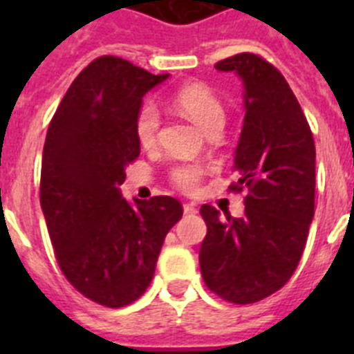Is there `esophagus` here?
<instances>
[{
  "label": "esophagus",
  "instance_id": "1",
  "mask_svg": "<svg viewBox=\"0 0 354 354\" xmlns=\"http://www.w3.org/2000/svg\"><path fill=\"white\" fill-rule=\"evenodd\" d=\"M198 209L195 204H184V214H196Z\"/></svg>",
  "mask_w": 354,
  "mask_h": 354
}]
</instances>
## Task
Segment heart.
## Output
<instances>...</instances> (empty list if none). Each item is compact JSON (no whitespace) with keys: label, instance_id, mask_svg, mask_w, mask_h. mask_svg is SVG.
<instances>
[{"label":"heart","instance_id":"heart-1","mask_svg":"<svg viewBox=\"0 0 354 354\" xmlns=\"http://www.w3.org/2000/svg\"><path fill=\"white\" fill-rule=\"evenodd\" d=\"M174 106L180 113L193 120L205 133L220 131L225 122V108L221 101L202 83H189L180 86L174 95ZM161 118L154 104H143L136 115L134 134L142 147L150 149L158 142ZM204 168L198 165H180L171 170L170 177L175 186L183 192L192 193L198 187Z\"/></svg>","mask_w":354,"mask_h":354}]
</instances>
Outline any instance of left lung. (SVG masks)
Listing matches in <instances>:
<instances>
[{"label":"left lung","instance_id":"left-lung-1","mask_svg":"<svg viewBox=\"0 0 354 354\" xmlns=\"http://www.w3.org/2000/svg\"><path fill=\"white\" fill-rule=\"evenodd\" d=\"M243 81L245 124L234 156L248 187L245 216L232 218L204 204L207 236L200 246V271L214 294L237 305L261 301L292 277L314 220L315 145L298 99L286 77L252 53L214 65Z\"/></svg>","mask_w":354,"mask_h":354}]
</instances>
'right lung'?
<instances>
[{
  "instance_id": "1",
  "label": "right lung",
  "mask_w": 354,
  "mask_h": 354,
  "mask_svg": "<svg viewBox=\"0 0 354 354\" xmlns=\"http://www.w3.org/2000/svg\"><path fill=\"white\" fill-rule=\"evenodd\" d=\"M170 74H150L117 56L81 71L49 124L40 205L60 270L83 296L118 308L152 282L165 237L183 218L171 196L120 195L140 156L134 122L143 95Z\"/></svg>"
}]
</instances>
